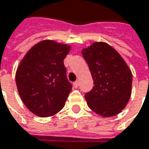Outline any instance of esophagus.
<instances>
[{
	"mask_svg": "<svg viewBox=\"0 0 149 149\" xmlns=\"http://www.w3.org/2000/svg\"><path fill=\"white\" fill-rule=\"evenodd\" d=\"M78 85H79V82H78V81H76V82L73 83V86H74L75 88H77Z\"/></svg>",
	"mask_w": 149,
	"mask_h": 149,
	"instance_id": "34e87169",
	"label": "esophagus"
}]
</instances>
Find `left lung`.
I'll use <instances>...</instances> for the list:
<instances>
[{
    "label": "left lung",
    "mask_w": 149,
    "mask_h": 149,
    "mask_svg": "<svg viewBox=\"0 0 149 149\" xmlns=\"http://www.w3.org/2000/svg\"><path fill=\"white\" fill-rule=\"evenodd\" d=\"M82 54L94 81L92 90L84 95L89 108L110 117L119 114L131 96L132 72L121 55L105 42H95Z\"/></svg>",
    "instance_id": "left-lung-1"
}]
</instances>
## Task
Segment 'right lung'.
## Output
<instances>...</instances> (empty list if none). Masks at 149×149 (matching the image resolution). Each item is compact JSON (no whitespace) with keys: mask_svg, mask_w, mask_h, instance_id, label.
Masks as SVG:
<instances>
[{"mask_svg":"<svg viewBox=\"0 0 149 149\" xmlns=\"http://www.w3.org/2000/svg\"><path fill=\"white\" fill-rule=\"evenodd\" d=\"M66 44L45 40L34 45L20 61L15 74L19 95L34 115L48 117L60 111L72 91L64 59Z\"/></svg>","mask_w":149,"mask_h":149,"instance_id":"add662e5","label":"right lung"}]
</instances>
